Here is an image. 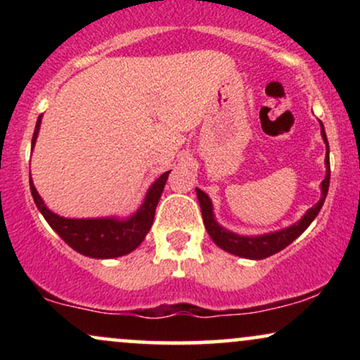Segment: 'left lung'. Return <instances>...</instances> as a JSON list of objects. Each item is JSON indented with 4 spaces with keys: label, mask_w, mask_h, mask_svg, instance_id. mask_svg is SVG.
<instances>
[{
    "label": "left lung",
    "mask_w": 360,
    "mask_h": 360,
    "mask_svg": "<svg viewBox=\"0 0 360 360\" xmlns=\"http://www.w3.org/2000/svg\"><path fill=\"white\" fill-rule=\"evenodd\" d=\"M320 125H321V122H320ZM321 137H323L325 143H326V157H325L326 176H325V179L321 181L320 201H318L315 206H311V208L304 213V217L301 218L298 223H295V225L288 226V229H284V230H279V232L257 235V237H243V235L229 232V230L223 229V226L218 225L217 220H214L213 205H212V200L208 198V194L196 188L198 201H200V206H201V214H203V223L206 226V232L210 233L212 240L217 243L220 249H223L225 252H230V254H233V255H238V257L255 259V260L266 259V257H269V255L276 254V252L286 249L289 243H291L292 240H296V238H298L300 235L308 229L309 223L315 220L316 214L320 213L321 206H323V203H325L326 193H328V186H330L328 140H326L323 125H321Z\"/></svg>",
    "instance_id": "obj_1"
}]
</instances>
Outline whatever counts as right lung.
<instances>
[{"instance_id": "1", "label": "right lung", "mask_w": 360, "mask_h": 360, "mask_svg": "<svg viewBox=\"0 0 360 360\" xmlns=\"http://www.w3.org/2000/svg\"><path fill=\"white\" fill-rule=\"evenodd\" d=\"M40 123H42V115L37 120L34 139H32V148L35 146L37 135H39ZM169 172H164L154 184L150 186L146 194V200L137 213L131 214L127 220H118V218H64L59 214L52 213L47 206L44 205L42 198L37 193L34 183L30 177V191L34 201L40 213L47 220L49 225L56 230L57 235L72 247L74 250L82 255H88L93 259H113L120 255L130 254L140 243L143 242L146 235L150 230L157 203L160 200V194L164 191V186L169 177Z\"/></svg>"}]
</instances>
